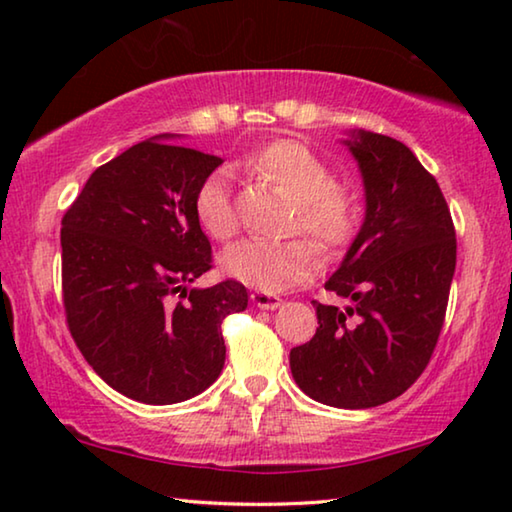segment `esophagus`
Listing matches in <instances>:
<instances>
[{"label":"esophagus","instance_id":"1","mask_svg":"<svg viewBox=\"0 0 512 512\" xmlns=\"http://www.w3.org/2000/svg\"><path fill=\"white\" fill-rule=\"evenodd\" d=\"M250 298H253V302L259 309H271L273 311L277 307H282V298H277V296H273V293H266V291H255Z\"/></svg>","mask_w":512,"mask_h":512}]
</instances>
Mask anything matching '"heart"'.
I'll use <instances>...</instances> for the list:
<instances>
[{
    "label": "heart",
    "instance_id": "1",
    "mask_svg": "<svg viewBox=\"0 0 512 512\" xmlns=\"http://www.w3.org/2000/svg\"><path fill=\"white\" fill-rule=\"evenodd\" d=\"M246 169L259 183L291 198L289 232H305L323 250H336L352 239L361 214L359 198L348 185L332 180V169L309 146L277 140L250 153ZM194 212L212 239L228 241L237 235L239 216L228 171H214L198 185ZM318 264L316 248L307 239L280 244L241 241L219 257L223 275L266 293H280L307 282L318 271Z\"/></svg>",
    "mask_w": 512,
    "mask_h": 512
}]
</instances>
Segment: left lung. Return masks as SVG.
Instances as JSON below:
<instances>
[{
    "label": "left lung",
    "mask_w": 512,
    "mask_h": 512,
    "mask_svg": "<svg viewBox=\"0 0 512 512\" xmlns=\"http://www.w3.org/2000/svg\"><path fill=\"white\" fill-rule=\"evenodd\" d=\"M366 219L325 289L350 305L314 300V339L289 354L302 393L336 409H370L422 375L445 323L456 268L452 214L436 178L393 137L352 131Z\"/></svg>",
    "instance_id": "1"
}]
</instances>
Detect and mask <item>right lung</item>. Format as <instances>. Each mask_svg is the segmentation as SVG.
Listing matches in <instances>:
<instances>
[{"label": "right lung", "instance_id": "obj_1", "mask_svg": "<svg viewBox=\"0 0 512 512\" xmlns=\"http://www.w3.org/2000/svg\"><path fill=\"white\" fill-rule=\"evenodd\" d=\"M223 160L155 135L92 173L63 216L67 327L92 370L144 404H176L221 375V323L248 307L237 280L192 282L212 268L196 189Z\"/></svg>", "mask_w": 512, "mask_h": 512}]
</instances>
